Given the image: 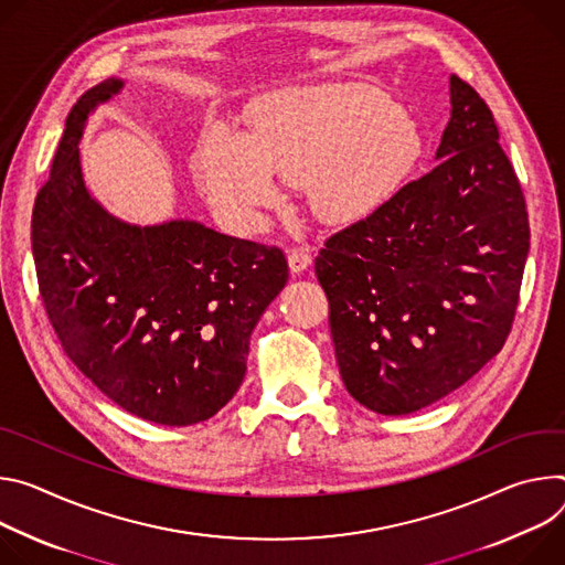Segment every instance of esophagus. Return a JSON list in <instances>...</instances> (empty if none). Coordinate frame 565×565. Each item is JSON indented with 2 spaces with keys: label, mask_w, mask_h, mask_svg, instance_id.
Here are the masks:
<instances>
[{
  "label": "esophagus",
  "mask_w": 565,
  "mask_h": 565,
  "mask_svg": "<svg viewBox=\"0 0 565 565\" xmlns=\"http://www.w3.org/2000/svg\"><path fill=\"white\" fill-rule=\"evenodd\" d=\"M287 260H289V269H291L294 274L305 271V269L311 265V254H309V248H307V246H294V248L289 250Z\"/></svg>",
  "instance_id": "34e87169"
}]
</instances>
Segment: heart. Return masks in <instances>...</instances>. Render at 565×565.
I'll list each match as a JSON object with an SVG mask.
<instances>
[{
    "label": "heart",
    "instance_id": "heart-1",
    "mask_svg": "<svg viewBox=\"0 0 565 565\" xmlns=\"http://www.w3.org/2000/svg\"><path fill=\"white\" fill-rule=\"evenodd\" d=\"M419 157L417 128L386 94L323 83L256 100L246 137L209 132L195 152V174L206 198L242 222L278 202V177L305 188L323 222L352 224L382 209Z\"/></svg>",
    "mask_w": 565,
    "mask_h": 565
}]
</instances>
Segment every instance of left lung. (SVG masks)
Returning <instances> with one entry per match:
<instances>
[{
    "label": "left lung",
    "mask_w": 565,
    "mask_h": 565,
    "mask_svg": "<svg viewBox=\"0 0 565 565\" xmlns=\"http://www.w3.org/2000/svg\"><path fill=\"white\" fill-rule=\"evenodd\" d=\"M437 163L315 260L341 380L382 415L419 411L503 350L530 250L521 181L480 94L451 76Z\"/></svg>",
    "instance_id": "left-lung-1"
}]
</instances>
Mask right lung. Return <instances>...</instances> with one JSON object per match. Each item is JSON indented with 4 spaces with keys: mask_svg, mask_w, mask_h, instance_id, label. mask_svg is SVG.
Returning a JSON list of instances; mask_svg holds the SVG:
<instances>
[{
    "mask_svg": "<svg viewBox=\"0 0 565 565\" xmlns=\"http://www.w3.org/2000/svg\"><path fill=\"white\" fill-rule=\"evenodd\" d=\"M122 87L107 78L72 107L35 198L40 296L65 354L128 413L166 426L213 417L239 388L248 337L289 278L282 248L174 220L130 226L87 193V114Z\"/></svg>",
    "mask_w": 565,
    "mask_h": 565,
    "instance_id": "1",
    "label": "right lung"
}]
</instances>
